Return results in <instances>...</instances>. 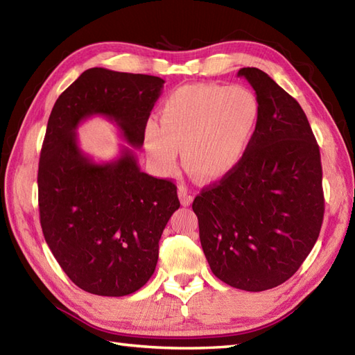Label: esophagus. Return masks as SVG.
Wrapping results in <instances>:
<instances>
[{
    "label": "esophagus",
    "mask_w": 355,
    "mask_h": 355,
    "mask_svg": "<svg viewBox=\"0 0 355 355\" xmlns=\"http://www.w3.org/2000/svg\"><path fill=\"white\" fill-rule=\"evenodd\" d=\"M193 196H195V193L192 191H189L187 187H184V186L178 187V198H180V201H181V204L184 205V207H186V205L192 204Z\"/></svg>",
    "instance_id": "1"
}]
</instances>
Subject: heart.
<instances>
[{"mask_svg": "<svg viewBox=\"0 0 355 355\" xmlns=\"http://www.w3.org/2000/svg\"><path fill=\"white\" fill-rule=\"evenodd\" d=\"M261 104L246 86L184 85L162 105V119H148L144 145L162 175H172L178 150L184 166L207 183L225 178L241 164L259 128Z\"/></svg>", "mask_w": 355, "mask_h": 355, "instance_id": "obj_1", "label": "heart"}]
</instances>
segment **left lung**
<instances>
[{
    "mask_svg": "<svg viewBox=\"0 0 355 355\" xmlns=\"http://www.w3.org/2000/svg\"><path fill=\"white\" fill-rule=\"evenodd\" d=\"M237 76L259 96V128L241 164L202 189L192 209L213 274L236 289L261 292L287 282L318 241L322 166L298 101L257 68Z\"/></svg>",
    "mask_w": 355,
    "mask_h": 355,
    "instance_id": "1",
    "label": "left lung"
}]
</instances>
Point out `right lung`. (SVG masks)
Returning <instances> with one entry per match:
<instances>
[{
    "label": "right lung",
    "mask_w": 355,
    "mask_h": 355,
    "mask_svg": "<svg viewBox=\"0 0 355 355\" xmlns=\"http://www.w3.org/2000/svg\"><path fill=\"white\" fill-rule=\"evenodd\" d=\"M163 85L160 77L92 68L49 114L37 172L40 225L64 274L89 293L125 296L146 284L180 201L175 184L140 171L128 146L112 162H95L80 148L77 128L95 114L107 118L139 150Z\"/></svg>",
    "instance_id": "obj_1"
}]
</instances>
